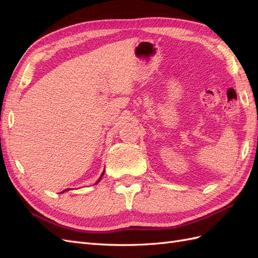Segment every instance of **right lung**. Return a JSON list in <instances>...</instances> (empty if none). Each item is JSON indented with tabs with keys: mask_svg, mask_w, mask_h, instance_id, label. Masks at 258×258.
I'll use <instances>...</instances> for the list:
<instances>
[{
	"mask_svg": "<svg viewBox=\"0 0 258 258\" xmlns=\"http://www.w3.org/2000/svg\"><path fill=\"white\" fill-rule=\"evenodd\" d=\"M103 174H104V171H103V173H102V174H101V176L99 177V179H98V181H97V183H99V182H100V179H101V178H102V175H103ZM97 183H96V184H97ZM66 190H68V189H64V190H63V191H62V192H64Z\"/></svg>",
	"mask_w": 258,
	"mask_h": 258,
	"instance_id": "obj_1",
	"label": "right lung"
}]
</instances>
